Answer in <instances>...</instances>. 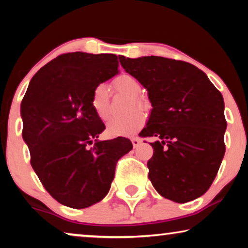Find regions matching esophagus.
Instances as JSON below:
<instances>
[{
  "label": "esophagus",
  "instance_id": "obj_1",
  "mask_svg": "<svg viewBox=\"0 0 248 248\" xmlns=\"http://www.w3.org/2000/svg\"><path fill=\"white\" fill-rule=\"evenodd\" d=\"M131 141H132V144H133V147H134V148L139 147V145H140V143H141V141L139 140L138 138H132V139H131Z\"/></svg>",
  "mask_w": 248,
  "mask_h": 248
}]
</instances>
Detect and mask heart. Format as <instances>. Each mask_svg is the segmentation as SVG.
<instances>
[{"instance_id":"obj_1","label":"heart","mask_w":248,"mask_h":248,"mask_svg":"<svg viewBox=\"0 0 248 248\" xmlns=\"http://www.w3.org/2000/svg\"><path fill=\"white\" fill-rule=\"evenodd\" d=\"M114 88L118 93H126L132 97L130 105L133 109L137 105L138 107H145L147 103L141 96L142 86L137 78L127 73H123L116 77L113 81ZM91 107L100 120L106 121L110 116V103L109 93L106 84H98L93 88L90 98ZM145 117L141 110H133L124 117H114L108 122L107 133L110 137H130L138 132L144 125Z\"/></svg>"}]
</instances>
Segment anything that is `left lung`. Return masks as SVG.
<instances>
[{
  "instance_id": "left-lung-1",
  "label": "left lung",
  "mask_w": 248,
  "mask_h": 248,
  "mask_svg": "<svg viewBox=\"0 0 248 248\" xmlns=\"http://www.w3.org/2000/svg\"><path fill=\"white\" fill-rule=\"evenodd\" d=\"M120 62L148 90L152 105L140 134L158 138L148 161L155 191L177 203L202 196L226 151L222 94L203 71L187 62L160 56H120Z\"/></svg>"
}]
</instances>
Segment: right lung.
Returning <instances> with one entry per match:
<instances>
[{
	"label": "right lung",
	"instance_id": "obj_1",
	"mask_svg": "<svg viewBox=\"0 0 248 248\" xmlns=\"http://www.w3.org/2000/svg\"><path fill=\"white\" fill-rule=\"evenodd\" d=\"M117 73L114 54L74 52L50 61L30 81L20 108L22 138L33 170L61 204L84 209L101 201L118 159L133 148L125 138L97 140L105 125L91 93Z\"/></svg>",
	"mask_w": 248,
	"mask_h": 248
}]
</instances>
